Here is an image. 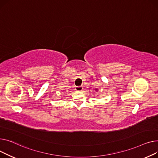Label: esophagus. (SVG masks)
<instances>
[{"instance_id":"34e87169","label":"esophagus","mask_w":158,"mask_h":158,"mask_svg":"<svg viewBox=\"0 0 158 158\" xmlns=\"http://www.w3.org/2000/svg\"><path fill=\"white\" fill-rule=\"evenodd\" d=\"M75 90L77 91H78V92H80L83 90V87L82 86H76L75 87Z\"/></svg>"}]
</instances>
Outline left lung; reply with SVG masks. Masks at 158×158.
<instances>
[{
    "label": "left lung",
    "instance_id": "obj_1",
    "mask_svg": "<svg viewBox=\"0 0 158 158\" xmlns=\"http://www.w3.org/2000/svg\"><path fill=\"white\" fill-rule=\"evenodd\" d=\"M96 91H97V90H98V89H96Z\"/></svg>",
    "mask_w": 158,
    "mask_h": 158
}]
</instances>
